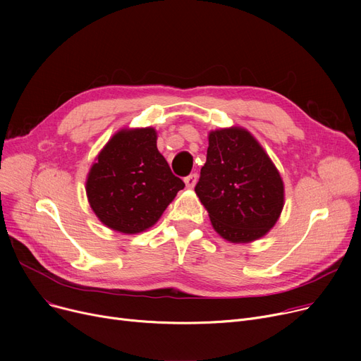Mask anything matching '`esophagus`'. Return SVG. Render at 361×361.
Returning a JSON list of instances; mask_svg holds the SVG:
<instances>
[{
    "mask_svg": "<svg viewBox=\"0 0 361 361\" xmlns=\"http://www.w3.org/2000/svg\"><path fill=\"white\" fill-rule=\"evenodd\" d=\"M184 183H185V187L190 188V190H192V188H195V185L197 183V174H190L188 177H185Z\"/></svg>",
    "mask_w": 361,
    "mask_h": 361,
    "instance_id": "esophagus-1",
    "label": "esophagus"
}]
</instances>
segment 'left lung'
<instances>
[{
    "mask_svg": "<svg viewBox=\"0 0 361 361\" xmlns=\"http://www.w3.org/2000/svg\"><path fill=\"white\" fill-rule=\"evenodd\" d=\"M206 164L195 192L214 230L230 243L267 235L281 216L286 192L275 164L249 130L209 131Z\"/></svg>",
    "mask_w": 361,
    "mask_h": 361,
    "instance_id": "left-lung-1",
    "label": "left lung"
}]
</instances>
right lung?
<instances>
[{
  "label": "right lung",
  "instance_id": "1",
  "mask_svg": "<svg viewBox=\"0 0 361 361\" xmlns=\"http://www.w3.org/2000/svg\"><path fill=\"white\" fill-rule=\"evenodd\" d=\"M157 139L154 127L121 128L92 164L86 195L108 228L123 234L149 230L184 188L159 154Z\"/></svg>",
  "mask_w": 361,
  "mask_h": 361
}]
</instances>
